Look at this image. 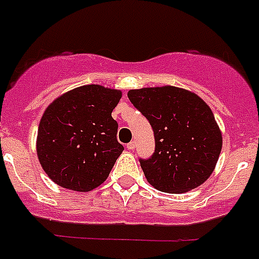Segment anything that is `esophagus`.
<instances>
[{
    "label": "esophagus",
    "mask_w": 259,
    "mask_h": 259,
    "mask_svg": "<svg viewBox=\"0 0 259 259\" xmlns=\"http://www.w3.org/2000/svg\"><path fill=\"white\" fill-rule=\"evenodd\" d=\"M126 149H127V150H134V149H136V142H134V141H132V142L127 143V145H126Z\"/></svg>",
    "instance_id": "obj_1"
}]
</instances>
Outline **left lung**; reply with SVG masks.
Wrapping results in <instances>:
<instances>
[{
	"label": "left lung",
	"mask_w": 259,
	"mask_h": 259,
	"mask_svg": "<svg viewBox=\"0 0 259 259\" xmlns=\"http://www.w3.org/2000/svg\"><path fill=\"white\" fill-rule=\"evenodd\" d=\"M127 97L154 132L153 155L140 158L147 182L168 193L187 192L203 184L213 172L223 146L209 106L197 95L177 87L132 89Z\"/></svg>",
	"instance_id": "1"
}]
</instances>
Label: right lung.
<instances>
[{
    "label": "right lung",
    "mask_w": 259,
    "mask_h": 259,
    "mask_svg": "<svg viewBox=\"0 0 259 259\" xmlns=\"http://www.w3.org/2000/svg\"><path fill=\"white\" fill-rule=\"evenodd\" d=\"M119 99V91L92 84L64 93L46 109L36 153L56 184L85 192L105 182L123 151L112 117Z\"/></svg>",
    "instance_id": "obj_1"
}]
</instances>
